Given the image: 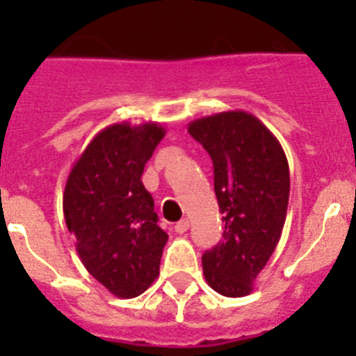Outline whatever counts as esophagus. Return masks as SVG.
I'll return each mask as SVG.
<instances>
[{"label": "esophagus", "mask_w": 356, "mask_h": 356, "mask_svg": "<svg viewBox=\"0 0 356 356\" xmlns=\"http://www.w3.org/2000/svg\"><path fill=\"white\" fill-rule=\"evenodd\" d=\"M188 225H190V222L186 220V218H184V220H181V222L175 223V233H179V234L186 233V231H188Z\"/></svg>", "instance_id": "34e87169"}]
</instances>
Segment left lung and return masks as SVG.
I'll list each match as a JSON object with an SVG mask.
<instances>
[{"label":"left lung","instance_id":"left-lung-1","mask_svg":"<svg viewBox=\"0 0 356 356\" xmlns=\"http://www.w3.org/2000/svg\"><path fill=\"white\" fill-rule=\"evenodd\" d=\"M188 133L211 155L223 240L205 251L203 273L227 298L253 292V282L281 240L290 172L279 140L245 111L190 122Z\"/></svg>","mask_w":356,"mask_h":356}]
</instances>
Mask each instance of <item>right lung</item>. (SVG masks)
<instances>
[{"mask_svg":"<svg viewBox=\"0 0 356 356\" xmlns=\"http://www.w3.org/2000/svg\"><path fill=\"white\" fill-rule=\"evenodd\" d=\"M161 123H113L75 161L63 195L64 220L81 262L116 298H136L159 277L168 234L142 184L164 138Z\"/></svg>","mask_w":356,"mask_h":356,"instance_id":"1","label":"right lung"}]
</instances>
